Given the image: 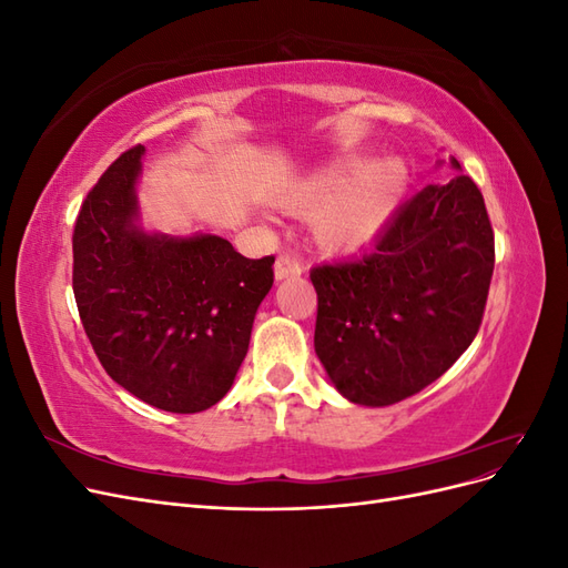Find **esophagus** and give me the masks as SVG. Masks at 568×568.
<instances>
[{"mask_svg":"<svg viewBox=\"0 0 568 568\" xmlns=\"http://www.w3.org/2000/svg\"><path fill=\"white\" fill-rule=\"evenodd\" d=\"M301 272H303L301 263L296 261L294 255H288V253L280 255L277 263H274V280H277V282L296 280V277H301Z\"/></svg>","mask_w":568,"mask_h":568,"instance_id":"obj_1","label":"esophagus"}]
</instances>
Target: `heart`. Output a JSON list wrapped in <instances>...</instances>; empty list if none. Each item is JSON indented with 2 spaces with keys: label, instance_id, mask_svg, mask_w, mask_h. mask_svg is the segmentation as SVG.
<instances>
[{
  "label": "heart",
  "instance_id": "b5f03b06",
  "mask_svg": "<svg viewBox=\"0 0 568 568\" xmlns=\"http://www.w3.org/2000/svg\"><path fill=\"white\" fill-rule=\"evenodd\" d=\"M407 189L405 165L395 159L367 163L348 159L311 170L284 192V205L311 211L317 244L332 253H353L372 244L398 211Z\"/></svg>",
  "mask_w": 568,
  "mask_h": 568
}]
</instances>
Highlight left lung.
<instances>
[{"mask_svg":"<svg viewBox=\"0 0 568 568\" xmlns=\"http://www.w3.org/2000/svg\"><path fill=\"white\" fill-rule=\"evenodd\" d=\"M443 161H438V168ZM459 173L426 184L374 251L311 272L315 353L343 398L386 407L434 384L471 346L495 265L484 196Z\"/></svg>","mask_w":568,"mask_h":568,"instance_id":"obj_1","label":"left lung"}]
</instances>
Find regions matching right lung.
Here are the masks:
<instances>
[{
    "instance_id": "1",
    "label": "right lung",
    "mask_w": 568,
    "mask_h": 568,
    "mask_svg": "<svg viewBox=\"0 0 568 568\" xmlns=\"http://www.w3.org/2000/svg\"><path fill=\"white\" fill-rule=\"evenodd\" d=\"M146 149L125 151L84 199L73 291L92 348L134 398L175 415L213 407L242 367L274 257L251 261L217 234L144 227Z\"/></svg>"
}]
</instances>
